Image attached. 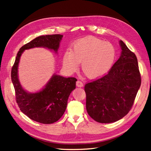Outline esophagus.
Instances as JSON below:
<instances>
[{"label":"esophagus","instance_id":"34e87169","mask_svg":"<svg viewBox=\"0 0 151 151\" xmlns=\"http://www.w3.org/2000/svg\"><path fill=\"white\" fill-rule=\"evenodd\" d=\"M76 86H77V87H79V88L82 87L83 85H84V84H83V83L81 81H76Z\"/></svg>","mask_w":151,"mask_h":151}]
</instances>
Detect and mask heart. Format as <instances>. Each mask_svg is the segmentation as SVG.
<instances>
[{"instance_id": "1", "label": "heart", "mask_w": 151, "mask_h": 151, "mask_svg": "<svg viewBox=\"0 0 151 151\" xmlns=\"http://www.w3.org/2000/svg\"><path fill=\"white\" fill-rule=\"evenodd\" d=\"M115 51L114 46L97 37H89L78 41L73 50L68 49L63 56V64L69 72L77 70L82 62V70L89 78L103 75L113 63Z\"/></svg>"}]
</instances>
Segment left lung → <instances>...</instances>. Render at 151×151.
Wrapping results in <instances>:
<instances>
[{"label": "left lung", "instance_id": "1", "mask_svg": "<svg viewBox=\"0 0 151 151\" xmlns=\"http://www.w3.org/2000/svg\"><path fill=\"white\" fill-rule=\"evenodd\" d=\"M119 43L121 56L109 72L84 87L88 114L101 123H114L129 113L142 82L136 56L123 41Z\"/></svg>", "mask_w": 151, "mask_h": 151}]
</instances>
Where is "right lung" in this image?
<instances>
[{
  "mask_svg": "<svg viewBox=\"0 0 151 151\" xmlns=\"http://www.w3.org/2000/svg\"><path fill=\"white\" fill-rule=\"evenodd\" d=\"M62 37L60 34L41 36L25 44L19 49L12 68V81L18 106L27 116L40 123L51 124L60 119L66 110L69 96L75 89L77 80L53 75L42 90L30 93L23 89L19 81V60L24 50L34 47L48 48L56 53Z\"/></svg>",
  "mask_w": 151,
  "mask_h": 151,
  "instance_id": "obj_1",
  "label": "right lung"
}]
</instances>
